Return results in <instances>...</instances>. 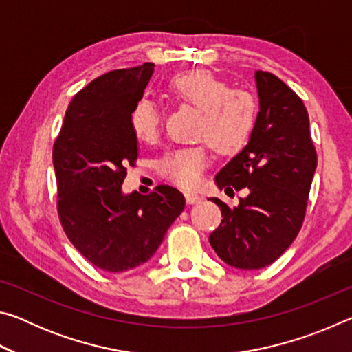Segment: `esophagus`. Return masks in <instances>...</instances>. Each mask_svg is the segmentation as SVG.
<instances>
[{
	"mask_svg": "<svg viewBox=\"0 0 352 352\" xmlns=\"http://www.w3.org/2000/svg\"><path fill=\"white\" fill-rule=\"evenodd\" d=\"M184 199H186V204L188 205H195V204H199V201L201 200L200 195L195 194V192H184Z\"/></svg>",
	"mask_w": 352,
	"mask_h": 352,
	"instance_id": "34e87169",
	"label": "esophagus"
}]
</instances>
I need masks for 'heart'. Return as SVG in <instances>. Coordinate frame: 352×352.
Listing matches in <instances>:
<instances>
[{"label":"heart","mask_w":352,"mask_h":352,"mask_svg":"<svg viewBox=\"0 0 352 352\" xmlns=\"http://www.w3.org/2000/svg\"><path fill=\"white\" fill-rule=\"evenodd\" d=\"M170 93L180 104L200 113L195 136L200 144L178 147L160 160L158 172L182 188H192L210 164V142L219 153L242 151L254 132L258 102L243 88H231L228 82L208 71H189L170 82ZM130 129L135 138L153 142L162 130L158 105L141 98L130 113Z\"/></svg>","instance_id":"1"}]
</instances>
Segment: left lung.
Listing matches in <instances>:
<instances>
[{
	"mask_svg": "<svg viewBox=\"0 0 352 352\" xmlns=\"http://www.w3.org/2000/svg\"><path fill=\"white\" fill-rule=\"evenodd\" d=\"M259 113L248 144L220 169L216 184L225 192L245 189L247 197L222 211V223L210 236L226 264L258 270L281 256L300 233L309 190L317 169L309 115L302 100L275 74L254 73Z\"/></svg>",
	"mask_w": 352,
	"mask_h": 352,
	"instance_id": "1",
	"label": "left lung"
}]
</instances>
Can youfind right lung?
<instances>
[{"mask_svg": "<svg viewBox=\"0 0 352 352\" xmlns=\"http://www.w3.org/2000/svg\"><path fill=\"white\" fill-rule=\"evenodd\" d=\"M153 63L109 71L76 94L52 147L58 219L80 254L105 272L144 264L184 210L180 190L160 184L148 195H124L138 158L130 113L142 98Z\"/></svg>", "mask_w": 352, "mask_h": 352, "instance_id": "obj_1", "label": "right lung"}]
</instances>
